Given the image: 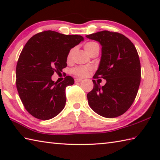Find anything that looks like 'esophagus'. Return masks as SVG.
I'll use <instances>...</instances> for the list:
<instances>
[{
    "mask_svg": "<svg viewBox=\"0 0 160 160\" xmlns=\"http://www.w3.org/2000/svg\"><path fill=\"white\" fill-rule=\"evenodd\" d=\"M82 81V79H81V78H76V79H75V82H80Z\"/></svg>",
    "mask_w": 160,
    "mask_h": 160,
    "instance_id": "obj_1",
    "label": "esophagus"
}]
</instances>
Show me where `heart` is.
<instances>
[{"instance_id": "obj_1", "label": "heart", "mask_w": 160, "mask_h": 160, "mask_svg": "<svg viewBox=\"0 0 160 160\" xmlns=\"http://www.w3.org/2000/svg\"><path fill=\"white\" fill-rule=\"evenodd\" d=\"M84 48H85V51L88 52L89 54H90L97 49H99V47L97 43L94 42H87L86 44L84 46ZM75 48H72L69 51V52L68 53L67 55V61H70L72 60V56H73ZM92 70V68L88 66H78L72 70V73L75 74V75H78L79 77H85L88 75L90 72Z\"/></svg>"}]
</instances>
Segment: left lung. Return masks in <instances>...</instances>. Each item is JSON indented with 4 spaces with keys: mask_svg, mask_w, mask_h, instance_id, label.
Masks as SVG:
<instances>
[{
    "mask_svg": "<svg viewBox=\"0 0 160 160\" xmlns=\"http://www.w3.org/2000/svg\"><path fill=\"white\" fill-rule=\"evenodd\" d=\"M86 37L102 47L99 68L93 78L107 80L102 87L92 80L94 88L87 94L88 104L103 117H117L131 107L138 91L141 78L138 53L131 40L118 32L104 30Z\"/></svg>",
    "mask_w": 160,
    "mask_h": 160,
    "instance_id": "8db88e82",
    "label": "left lung"
}]
</instances>
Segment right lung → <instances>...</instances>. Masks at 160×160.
Segmentation results:
<instances>
[{"instance_id":"add662e5","label":"right lung","mask_w":160,"mask_h":160,"mask_svg":"<svg viewBox=\"0 0 160 160\" xmlns=\"http://www.w3.org/2000/svg\"><path fill=\"white\" fill-rule=\"evenodd\" d=\"M80 35H66L44 31L31 37L19 56L16 87L25 109L40 120H48L66 105L67 86L74 84L71 76L55 82L51 76L67 66L69 51L83 41Z\"/></svg>"}]
</instances>
